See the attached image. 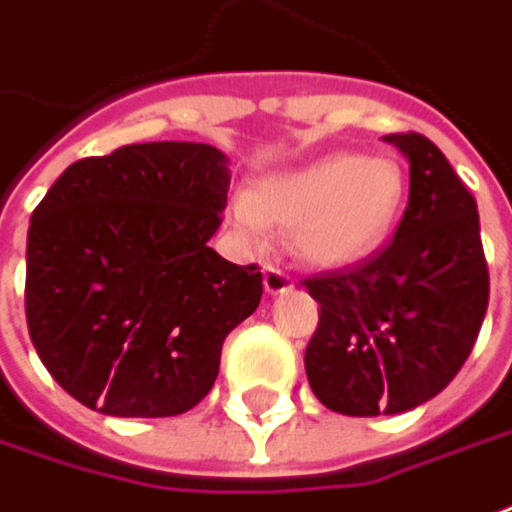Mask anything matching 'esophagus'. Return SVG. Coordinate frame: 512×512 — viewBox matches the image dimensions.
<instances>
[{"mask_svg": "<svg viewBox=\"0 0 512 512\" xmlns=\"http://www.w3.org/2000/svg\"><path fill=\"white\" fill-rule=\"evenodd\" d=\"M264 290H267L270 296H279V293L293 290V279H290V273L279 270L276 264H267V267H264Z\"/></svg>", "mask_w": 512, "mask_h": 512, "instance_id": "34e87169", "label": "esophagus"}]
</instances>
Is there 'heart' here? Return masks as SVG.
<instances>
[{
    "instance_id": "obj_1",
    "label": "heart",
    "mask_w": 512,
    "mask_h": 512,
    "mask_svg": "<svg viewBox=\"0 0 512 512\" xmlns=\"http://www.w3.org/2000/svg\"><path fill=\"white\" fill-rule=\"evenodd\" d=\"M403 171L389 157L327 154L270 174L231 202L233 228L262 245L267 228L287 231L290 250L312 267L360 262L392 231Z\"/></svg>"
}]
</instances>
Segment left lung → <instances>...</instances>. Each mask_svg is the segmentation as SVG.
<instances>
[{
  "label": "left lung",
  "mask_w": 512,
  "mask_h": 512,
  "mask_svg": "<svg viewBox=\"0 0 512 512\" xmlns=\"http://www.w3.org/2000/svg\"><path fill=\"white\" fill-rule=\"evenodd\" d=\"M408 157V205L372 256L304 279L321 304L304 369L349 417L400 414L451 383L488 312L479 211L445 154L417 132L386 135Z\"/></svg>",
  "instance_id": "8db88e82"
}]
</instances>
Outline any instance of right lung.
<instances>
[{
    "instance_id": "right-lung-1",
    "label": "right lung",
    "mask_w": 512,
    "mask_h": 512,
    "mask_svg": "<svg viewBox=\"0 0 512 512\" xmlns=\"http://www.w3.org/2000/svg\"><path fill=\"white\" fill-rule=\"evenodd\" d=\"M231 171L208 143H132L72 163L27 231L24 312L47 372L112 417H174L219 375L262 301L256 264L208 248Z\"/></svg>"
}]
</instances>
